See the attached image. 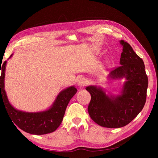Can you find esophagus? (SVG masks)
<instances>
[{
	"label": "esophagus",
	"instance_id": "34e87169",
	"mask_svg": "<svg viewBox=\"0 0 158 158\" xmlns=\"http://www.w3.org/2000/svg\"><path fill=\"white\" fill-rule=\"evenodd\" d=\"M85 84H86V81H85V79L83 77L80 78L78 80V86L80 88H83L85 86Z\"/></svg>",
	"mask_w": 158,
	"mask_h": 158
}]
</instances>
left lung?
<instances>
[{"instance_id":"1","label":"left lung","mask_w":158,"mask_h":158,"mask_svg":"<svg viewBox=\"0 0 158 158\" xmlns=\"http://www.w3.org/2000/svg\"><path fill=\"white\" fill-rule=\"evenodd\" d=\"M123 46L120 64L110 72L109 78L126 79L121 93L109 96L101 87L89 85L85 89L91 94L88 107L91 118L98 125L107 128H121L130 123L144 107L148 79L144 61L127 42Z\"/></svg>"}]
</instances>
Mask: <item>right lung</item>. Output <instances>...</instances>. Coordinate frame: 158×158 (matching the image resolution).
Here are the masks:
<instances>
[{"mask_svg":"<svg viewBox=\"0 0 158 158\" xmlns=\"http://www.w3.org/2000/svg\"><path fill=\"white\" fill-rule=\"evenodd\" d=\"M6 62V60L4 61L2 66H0V73L1 70L0 76V105L1 102L4 104L14 123H15L22 131L36 135H45L54 132L60 126L63 119L66 107L71 98L77 92V89L74 86H70L61 91L57 95L52 106L46 111L28 113L17 110L11 106L4 90V76Z\"/></svg>","mask_w":158,"mask_h":158,"instance_id":"obj_1","label":"right lung"}]
</instances>
